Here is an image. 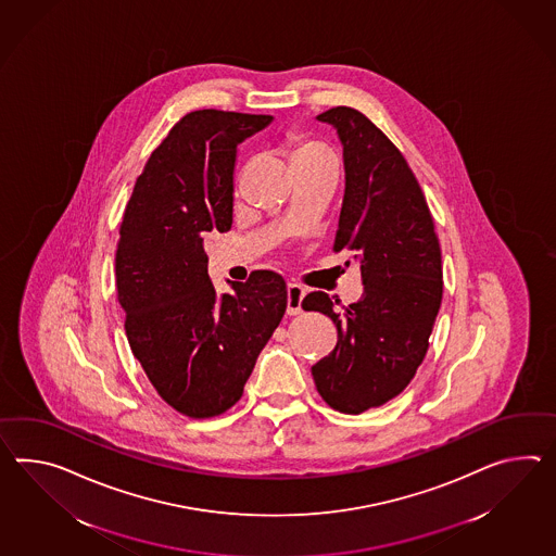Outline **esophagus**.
Here are the masks:
<instances>
[{
  "mask_svg": "<svg viewBox=\"0 0 556 556\" xmlns=\"http://www.w3.org/2000/svg\"><path fill=\"white\" fill-rule=\"evenodd\" d=\"M305 298V289L298 283L287 285V313L299 315L301 313V301Z\"/></svg>",
  "mask_w": 556,
  "mask_h": 556,
  "instance_id": "obj_1",
  "label": "esophagus"
}]
</instances>
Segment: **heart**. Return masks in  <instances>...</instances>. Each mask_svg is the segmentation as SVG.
I'll return each instance as SVG.
<instances>
[{"mask_svg": "<svg viewBox=\"0 0 556 556\" xmlns=\"http://www.w3.org/2000/svg\"><path fill=\"white\" fill-rule=\"evenodd\" d=\"M287 156H289L291 168L299 164L324 161V159L333 161V154L326 142L303 135H291L287 138Z\"/></svg>", "mask_w": 556, "mask_h": 556, "instance_id": "obj_1", "label": "heart"}]
</instances>
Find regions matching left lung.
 I'll use <instances>...</instances> for the list:
<instances>
[{"label": "left lung", "mask_w": 556, "mask_h": 556, "mask_svg": "<svg viewBox=\"0 0 556 556\" xmlns=\"http://www.w3.org/2000/svg\"><path fill=\"white\" fill-rule=\"evenodd\" d=\"M317 121L331 124L343 144L333 249L352 251L364 295L338 312V299L313 291L301 307L338 327L336 350L312 367L317 392L338 412L362 414L404 392L424 362L442 303V253L426 197L392 140L348 106Z\"/></svg>", "instance_id": "8db88e82"}]
</instances>
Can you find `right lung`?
I'll return each instance as SVG.
<instances>
[{"instance_id": "right-lung-1", "label": "right lung", "mask_w": 556, "mask_h": 556, "mask_svg": "<svg viewBox=\"0 0 556 556\" xmlns=\"http://www.w3.org/2000/svg\"><path fill=\"white\" fill-rule=\"evenodd\" d=\"M267 114L194 110L150 154L126 204L116 289L126 338L150 383L189 418H213L243 395L287 309V285L253 271L217 295L204 239L232 225L237 147Z\"/></svg>"}]
</instances>
